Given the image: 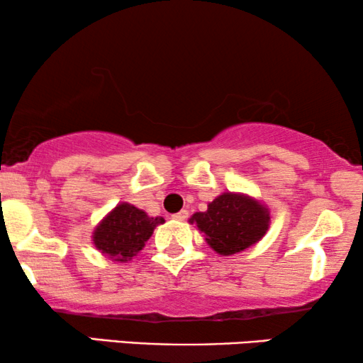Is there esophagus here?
I'll use <instances>...</instances> for the list:
<instances>
[{"label":"esophagus","instance_id":"1","mask_svg":"<svg viewBox=\"0 0 363 363\" xmlns=\"http://www.w3.org/2000/svg\"><path fill=\"white\" fill-rule=\"evenodd\" d=\"M186 218H188L186 210H182V211H178V213H175V215H173V220H178V221H185Z\"/></svg>","mask_w":363,"mask_h":363}]
</instances>
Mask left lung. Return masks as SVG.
I'll use <instances>...</instances> for the list:
<instances>
[{"label":"left lung","mask_w":363,"mask_h":363,"mask_svg":"<svg viewBox=\"0 0 363 363\" xmlns=\"http://www.w3.org/2000/svg\"><path fill=\"white\" fill-rule=\"evenodd\" d=\"M191 225L205 233V240L213 251L231 256L256 245L269 228V208L245 193H221L206 211H198L190 218Z\"/></svg>","instance_id":"8db88e82"}]
</instances>
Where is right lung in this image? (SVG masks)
I'll list each match as a JSON object with an SVG mask.
<instances>
[{"mask_svg": "<svg viewBox=\"0 0 363 363\" xmlns=\"http://www.w3.org/2000/svg\"><path fill=\"white\" fill-rule=\"evenodd\" d=\"M163 223L162 216H148L130 203H118L94 230V246L112 261L127 262L143 250L153 230Z\"/></svg>", "mask_w": 363, "mask_h": 363, "instance_id": "add662e5", "label": "right lung"}]
</instances>
